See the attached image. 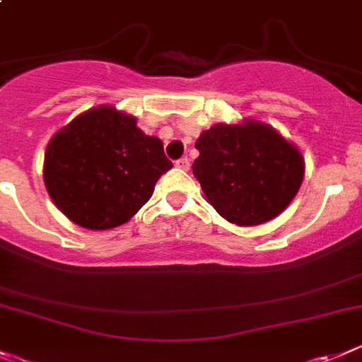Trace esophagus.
Segmentation results:
<instances>
[{
    "label": "esophagus",
    "instance_id": "34e87169",
    "mask_svg": "<svg viewBox=\"0 0 362 362\" xmlns=\"http://www.w3.org/2000/svg\"><path fill=\"white\" fill-rule=\"evenodd\" d=\"M189 158H187V156H184V158H180V160H177V168L178 169H184V171H187V169H189Z\"/></svg>",
    "mask_w": 362,
    "mask_h": 362
}]
</instances>
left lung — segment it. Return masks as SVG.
<instances>
[{
  "mask_svg": "<svg viewBox=\"0 0 362 362\" xmlns=\"http://www.w3.org/2000/svg\"><path fill=\"white\" fill-rule=\"evenodd\" d=\"M193 175L207 202L237 226H259L281 215L304 178L297 147L262 122L216 124L200 134Z\"/></svg>",
  "mask_w": 362,
  "mask_h": 362,
  "instance_id": "left-lung-1",
  "label": "left lung"
}]
</instances>
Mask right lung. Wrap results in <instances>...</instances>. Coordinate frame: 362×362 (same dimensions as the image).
<instances>
[{"mask_svg": "<svg viewBox=\"0 0 362 362\" xmlns=\"http://www.w3.org/2000/svg\"><path fill=\"white\" fill-rule=\"evenodd\" d=\"M171 168L160 138L142 133L134 116L102 105L52 136L43 180L52 202L74 224L111 229L136 215Z\"/></svg>", "mask_w": 362, "mask_h": 362, "instance_id": "right-lung-1", "label": "right lung"}]
</instances>
